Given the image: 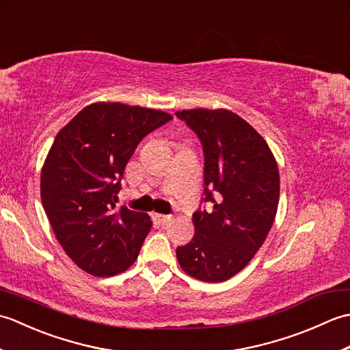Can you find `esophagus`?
Returning a JSON list of instances; mask_svg holds the SVG:
<instances>
[{"label":"esophagus","instance_id":"34e87169","mask_svg":"<svg viewBox=\"0 0 350 350\" xmlns=\"http://www.w3.org/2000/svg\"><path fill=\"white\" fill-rule=\"evenodd\" d=\"M152 219L154 221V222H158V224H161V226H163V224H167V222L171 219V217L170 215H161V213H153L152 215Z\"/></svg>","mask_w":350,"mask_h":350}]
</instances>
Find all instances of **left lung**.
<instances>
[{"label": "left lung", "instance_id": "left-lung-1", "mask_svg": "<svg viewBox=\"0 0 350 350\" xmlns=\"http://www.w3.org/2000/svg\"><path fill=\"white\" fill-rule=\"evenodd\" d=\"M204 152V202L192 215L196 233L176 250L182 269L206 282L241 272L262 247L277 215L278 165L265 138L232 111L183 109Z\"/></svg>", "mask_w": 350, "mask_h": 350}]
</instances>
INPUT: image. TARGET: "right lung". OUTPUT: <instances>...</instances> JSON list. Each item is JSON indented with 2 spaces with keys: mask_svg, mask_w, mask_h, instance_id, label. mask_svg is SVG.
Listing matches in <instances>:
<instances>
[{
  "mask_svg": "<svg viewBox=\"0 0 350 350\" xmlns=\"http://www.w3.org/2000/svg\"><path fill=\"white\" fill-rule=\"evenodd\" d=\"M173 116L120 102L83 108L52 143L40 176L43 209L64 252L94 277L135 262L152 221L114 202L126 163L147 133Z\"/></svg>",
  "mask_w": 350,
  "mask_h": 350,
  "instance_id": "obj_1",
  "label": "right lung"
}]
</instances>
